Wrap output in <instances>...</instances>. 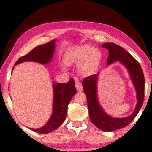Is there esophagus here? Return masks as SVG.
Instances as JSON below:
<instances>
[{
  "label": "esophagus",
  "mask_w": 152,
  "mask_h": 152,
  "mask_svg": "<svg viewBox=\"0 0 152 152\" xmlns=\"http://www.w3.org/2000/svg\"><path fill=\"white\" fill-rule=\"evenodd\" d=\"M75 82H76V88L77 91L78 92H81L83 90V88H82V84L80 82H79V79L78 78H75Z\"/></svg>",
  "instance_id": "34e87169"
}]
</instances>
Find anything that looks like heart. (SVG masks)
Listing matches in <instances>:
<instances>
[{"mask_svg":"<svg viewBox=\"0 0 152 152\" xmlns=\"http://www.w3.org/2000/svg\"><path fill=\"white\" fill-rule=\"evenodd\" d=\"M101 59V51L90 44H83L73 49L66 56L68 63H79L78 72L84 76H90L96 73Z\"/></svg>","mask_w":152,"mask_h":152,"instance_id":"obj_1","label":"heart"}]
</instances>
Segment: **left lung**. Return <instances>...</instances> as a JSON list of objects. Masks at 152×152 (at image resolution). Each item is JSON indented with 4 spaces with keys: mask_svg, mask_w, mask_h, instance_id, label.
<instances>
[{
    "mask_svg": "<svg viewBox=\"0 0 152 152\" xmlns=\"http://www.w3.org/2000/svg\"><path fill=\"white\" fill-rule=\"evenodd\" d=\"M102 47L109 50L107 65L116 61L121 62L128 69L137 91V104L132 114L125 118H113L104 113L97 101L96 81L99 74L84 78L82 86L86 96L90 120L99 129L112 132L127 126L140 111L144 99L145 78L140 63L125 49L113 43H104Z\"/></svg>",
    "mask_w": 152,
    "mask_h": 152,
    "instance_id": "obj_1",
    "label": "left lung"
}]
</instances>
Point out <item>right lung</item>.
<instances>
[{
	"instance_id": "add662e5",
	"label": "right lung",
	"mask_w": 152,
	"mask_h": 152,
	"mask_svg": "<svg viewBox=\"0 0 152 152\" xmlns=\"http://www.w3.org/2000/svg\"><path fill=\"white\" fill-rule=\"evenodd\" d=\"M54 46V41L37 46L27 54L20 57L16 61L15 66L27 61L46 64L52 58ZM53 87L54 94L52 115L43 127L39 129H31L33 132L43 134L51 132L60 127L66 119L68 105L72 98L76 93L74 80L73 78H71L67 83L53 84Z\"/></svg>"
}]
</instances>
